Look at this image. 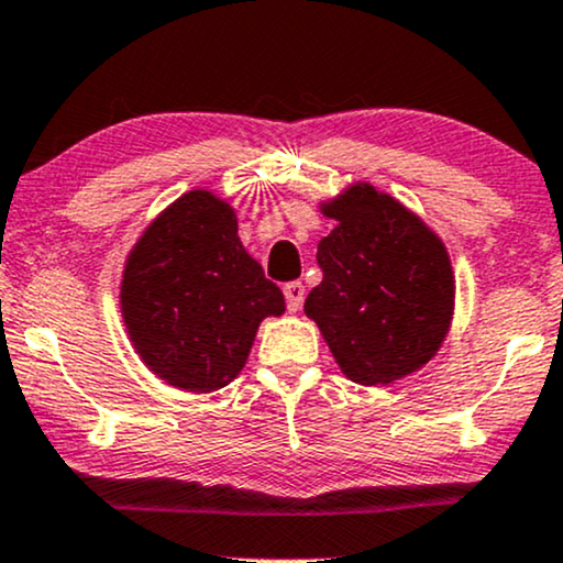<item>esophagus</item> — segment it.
Masks as SVG:
<instances>
[{
  "instance_id": "34e87169",
  "label": "esophagus",
  "mask_w": 563,
  "mask_h": 563,
  "mask_svg": "<svg viewBox=\"0 0 563 563\" xmlns=\"http://www.w3.org/2000/svg\"><path fill=\"white\" fill-rule=\"evenodd\" d=\"M284 297H287V308L297 313L302 308V300H306V287L300 282L284 284Z\"/></svg>"
}]
</instances>
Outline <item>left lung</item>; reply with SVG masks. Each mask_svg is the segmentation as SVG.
<instances>
[{
  "mask_svg": "<svg viewBox=\"0 0 563 563\" xmlns=\"http://www.w3.org/2000/svg\"><path fill=\"white\" fill-rule=\"evenodd\" d=\"M321 213L336 227L319 242L323 279L310 289L306 316L358 385H393L419 372L453 319L445 244L406 205L363 181L321 202Z\"/></svg>",
  "mask_w": 563,
  "mask_h": 563,
  "instance_id": "1",
  "label": "left lung"
}]
</instances>
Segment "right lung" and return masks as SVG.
I'll use <instances>...</instances> for the list:
<instances>
[{"instance_id": "obj_1", "label": "right lung", "mask_w": 563, "mask_h": 563, "mask_svg": "<svg viewBox=\"0 0 563 563\" xmlns=\"http://www.w3.org/2000/svg\"><path fill=\"white\" fill-rule=\"evenodd\" d=\"M121 313L152 374L187 393H213L236 379L261 321L284 313V295L240 242L234 208L191 189L125 257Z\"/></svg>"}]
</instances>
